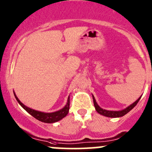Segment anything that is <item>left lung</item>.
<instances>
[{"label":"left lung","mask_w":152,"mask_h":152,"mask_svg":"<svg viewBox=\"0 0 152 152\" xmlns=\"http://www.w3.org/2000/svg\"><path fill=\"white\" fill-rule=\"evenodd\" d=\"M140 99L141 97L138 98L135 102L133 103V104H130L129 107L125 108L123 110H120V111H109V110H106V109H103L102 108H101L98 104L96 102V99L94 98V96H93V100H94V107H95L96 110L97 111L98 113H99L100 115H102L105 117H122L125 115H126L127 113H128L132 109L134 108V107L136 106V104H138V102H139Z\"/></svg>","instance_id":"obj_1"}]
</instances>
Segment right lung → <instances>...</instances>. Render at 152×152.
<instances>
[{"instance_id":"1","label":"right lung","mask_w":152,"mask_h":152,"mask_svg":"<svg viewBox=\"0 0 152 152\" xmlns=\"http://www.w3.org/2000/svg\"><path fill=\"white\" fill-rule=\"evenodd\" d=\"M14 94V96H15L16 99L19 104L22 106V107L23 109H25L27 112H28L30 115H31L32 117H35V119L38 120L39 121H41L43 122H45V123H53V122H56L59 121L60 120L64 118V117H66L67 115L68 112H69V96L68 97L67 102L66 104L65 105V107L60 110L57 111L55 112H51V113H45V112H39V111L34 110V109L29 108V107H26L24 104H22L20 101L19 100V99L17 98V96H16L15 93Z\"/></svg>"}]
</instances>
